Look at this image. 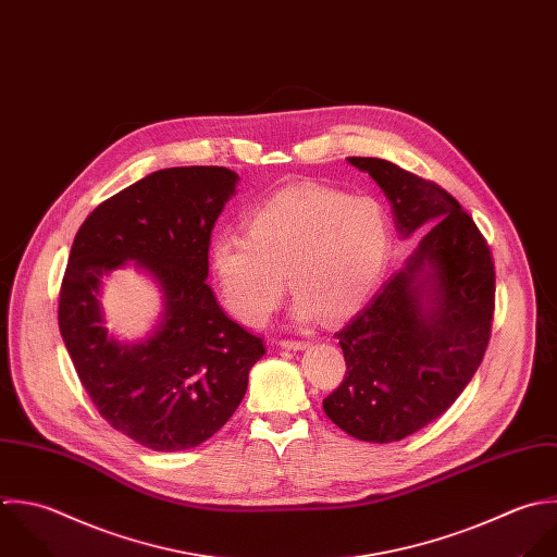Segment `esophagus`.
<instances>
[{
	"label": "esophagus",
	"mask_w": 557,
	"mask_h": 557,
	"mask_svg": "<svg viewBox=\"0 0 557 557\" xmlns=\"http://www.w3.org/2000/svg\"><path fill=\"white\" fill-rule=\"evenodd\" d=\"M280 347L299 351V349H306V347H310V343H308V341H293V338H282V341H280Z\"/></svg>",
	"instance_id": "34e87169"
}]
</instances>
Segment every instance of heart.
<instances>
[{"mask_svg":"<svg viewBox=\"0 0 557 557\" xmlns=\"http://www.w3.org/2000/svg\"><path fill=\"white\" fill-rule=\"evenodd\" d=\"M391 251V223L373 197L301 184L275 193L247 219V236L219 234L212 273L225 308L245 325H262L286 278L295 317L343 319L373 295Z\"/></svg>","mask_w":557,"mask_h":557,"instance_id":"heart-1","label":"heart"}]
</instances>
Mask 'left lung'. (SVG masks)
Masks as SVG:
<instances>
[{"instance_id": "1", "label": "left lung", "mask_w": 557, "mask_h": 557, "mask_svg": "<svg viewBox=\"0 0 557 557\" xmlns=\"http://www.w3.org/2000/svg\"><path fill=\"white\" fill-rule=\"evenodd\" d=\"M393 206L401 238L428 230L406 267L341 330L347 373L323 399L343 432L395 443L436 421L486 354L495 264L475 221L438 184L382 158H347Z\"/></svg>"}]
</instances>
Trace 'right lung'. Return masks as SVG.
Instances as JSON below:
<instances>
[{"label": "right lung", "instance_id": "obj_1", "mask_svg": "<svg viewBox=\"0 0 557 557\" xmlns=\"http://www.w3.org/2000/svg\"><path fill=\"white\" fill-rule=\"evenodd\" d=\"M236 182L225 166L160 169L99 203L71 245L58 301L64 347L99 414L153 451L214 436L267 351L206 284L212 227ZM125 261L143 265L165 301L152 336L134 346L107 334L98 306L102 275Z\"/></svg>", "mask_w": 557, "mask_h": 557}]
</instances>
